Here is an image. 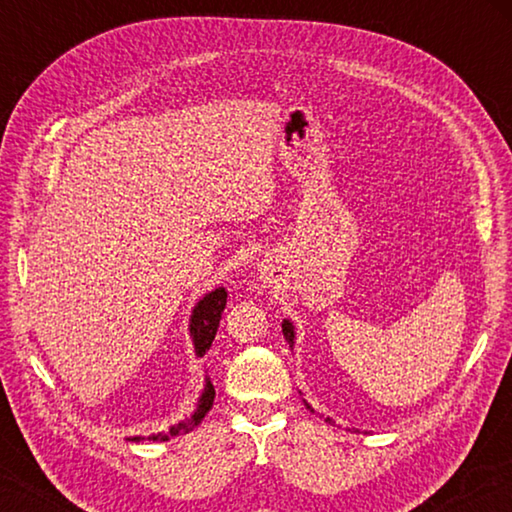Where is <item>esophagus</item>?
Returning a JSON list of instances; mask_svg holds the SVG:
<instances>
[{
  "label": "esophagus",
  "instance_id": "esophagus-1",
  "mask_svg": "<svg viewBox=\"0 0 512 512\" xmlns=\"http://www.w3.org/2000/svg\"><path fill=\"white\" fill-rule=\"evenodd\" d=\"M262 280L268 282V284L277 280V268H275V264H268V262L262 264Z\"/></svg>",
  "mask_w": 512,
  "mask_h": 512
}]
</instances>
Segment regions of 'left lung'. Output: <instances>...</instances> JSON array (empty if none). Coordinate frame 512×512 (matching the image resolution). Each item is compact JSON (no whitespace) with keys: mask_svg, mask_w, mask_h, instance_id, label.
Wrapping results in <instances>:
<instances>
[{"mask_svg":"<svg viewBox=\"0 0 512 512\" xmlns=\"http://www.w3.org/2000/svg\"><path fill=\"white\" fill-rule=\"evenodd\" d=\"M282 334H284V339H287L289 345L293 348V343H296V332H293V323H291V320H284V323H282ZM305 404H307V402H305ZM307 409L314 411L309 404H307ZM325 422L332 424V418H325Z\"/></svg>","mask_w":512,"mask_h":512,"instance_id":"obj_1","label":"left lung"}]
</instances>
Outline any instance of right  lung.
I'll list each match as a JSON object with an SVG mask.
<instances>
[{
	"instance_id": "obj_1",
	"label": "right lung",
	"mask_w": 512,
	"mask_h": 512,
	"mask_svg": "<svg viewBox=\"0 0 512 512\" xmlns=\"http://www.w3.org/2000/svg\"><path fill=\"white\" fill-rule=\"evenodd\" d=\"M225 302H228V291H225L223 287L205 293V296L196 302V307L192 311V318H189V334H192L196 357H203V354L212 348V341L216 336V329H219ZM214 395L216 393H214L212 381H210V377H205L203 395L198 397V404H196V411L192 413V418L180 420L178 424H173L169 431L155 433V436H151L149 440H153V443H162V440H169L173 436H185V433H189L194 427H198V424H201V420L207 415V411L212 409ZM128 440H142V436H133Z\"/></svg>"
}]
</instances>
